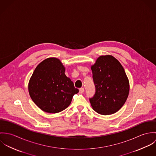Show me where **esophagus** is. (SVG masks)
Segmentation results:
<instances>
[{
    "mask_svg": "<svg viewBox=\"0 0 156 156\" xmlns=\"http://www.w3.org/2000/svg\"><path fill=\"white\" fill-rule=\"evenodd\" d=\"M84 92V89L83 88H80L79 89V93L80 94H83Z\"/></svg>",
    "mask_w": 156,
    "mask_h": 156,
    "instance_id": "esophagus-1",
    "label": "esophagus"
}]
</instances>
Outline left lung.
Segmentation results:
<instances>
[{
	"label": "left lung",
	"mask_w": 156,
	"mask_h": 156,
	"mask_svg": "<svg viewBox=\"0 0 156 156\" xmlns=\"http://www.w3.org/2000/svg\"><path fill=\"white\" fill-rule=\"evenodd\" d=\"M95 94L89 98L92 108L99 114L118 111L129 96L130 84L120 62L110 55L99 56L91 66Z\"/></svg>",
	"instance_id": "obj_1"
}]
</instances>
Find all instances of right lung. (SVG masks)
<instances>
[{
    "label": "right lung",
    "mask_w": 156,
    "mask_h": 156,
    "mask_svg": "<svg viewBox=\"0 0 156 156\" xmlns=\"http://www.w3.org/2000/svg\"><path fill=\"white\" fill-rule=\"evenodd\" d=\"M65 71L64 66L56 58L45 59L35 69L28 90L32 101L43 111L56 113L64 111L79 92Z\"/></svg>",
    "instance_id": "1"
}]
</instances>
